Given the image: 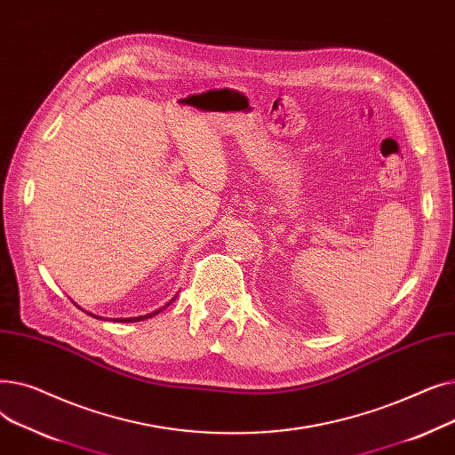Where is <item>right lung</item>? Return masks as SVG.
<instances>
[{"mask_svg":"<svg viewBox=\"0 0 455 455\" xmlns=\"http://www.w3.org/2000/svg\"><path fill=\"white\" fill-rule=\"evenodd\" d=\"M175 300V299H173ZM170 306V304H167ZM160 312V309H156V312H153V314H149V315H140V317H129V319H114L116 323H136V321H143V319H151L153 315H156ZM92 315V314H90ZM93 317H98V315H93ZM100 319V317H98Z\"/></svg>","mask_w":455,"mask_h":455,"instance_id":"1","label":"right lung"}]
</instances>
